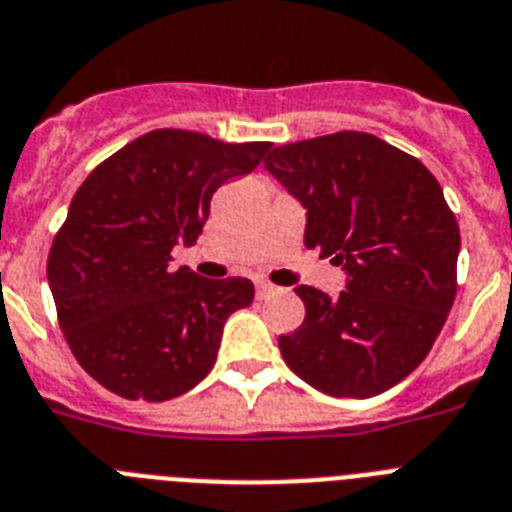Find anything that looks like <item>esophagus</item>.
Returning <instances> with one entry per match:
<instances>
[{
	"instance_id": "1",
	"label": "esophagus",
	"mask_w": 512,
	"mask_h": 512,
	"mask_svg": "<svg viewBox=\"0 0 512 512\" xmlns=\"http://www.w3.org/2000/svg\"><path fill=\"white\" fill-rule=\"evenodd\" d=\"M273 291H276V286H273V283H268V281H255V294H257V299H265V296H270V294H273Z\"/></svg>"
}]
</instances>
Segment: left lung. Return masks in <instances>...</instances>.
Here are the masks:
<instances>
[{"instance_id": "1", "label": "left lung", "mask_w": 512, "mask_h": 512, "mask_svg": "<svg viewBox=\"0 0 512 512\" xmlns=\"http://www.w3.org/2000/svg\"><path fill=\"white\" fill-rule=\"evenodd\" d=\"M265 169L307 208V249L349 273L330 299L296 286L304 322L278 338L283 362L336 398H372L409 377L448 320L461 231L419 158L367 132L273 148Z\"/></svg>"}]
</instances>
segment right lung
Wrapping results in <instances>:
<instances>
[{"label": "right lung", "instance_id": "1", "mask_svg": "<svg viewBox=\"0 0 512 512\" xmlns=\"http://www.w3.org/2000/svg\"><path fill=\"white\" fill-rule=\"evenodd\" d=\"M268 150L270 143L153 130L80 184L46 276L72 356L103 388L158 403L213 369L223 322L252 304L255 286L171 270V249L197 242L213 192L255 171Z\"/></svg>", "mask_w": 512, "mask_h": 512}]
</instances>
